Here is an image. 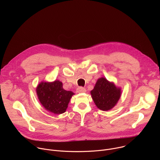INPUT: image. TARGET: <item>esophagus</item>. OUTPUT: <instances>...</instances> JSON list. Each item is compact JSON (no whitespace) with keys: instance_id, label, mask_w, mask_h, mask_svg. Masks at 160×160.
<instances>
[{"instance_id":"esophagus-1","label":"esophagus","mask_w":160,"mask_h":160,"mask_svg":"<svg viewBox=\"0 0 160 160\" xmlns=\"http://www.w3.org/2000/svg\"><path fill=\"white\" fill-rule=\"evenodd\" d=\"M77 92L78 93H85V92H86V89L83 87H78L77 89Z\"/></svg>"}]
</instances>
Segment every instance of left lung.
<instances>
[{
    "label": "left lung",
    "mask_w": 160,
    "mask_h": 160,
    "mask_svg": "<svg viewBox=\"0 0 160 160\" xmlns=\"http://www.w3.org/2000/svg\"><path fill=\"white\" fill-rule=\"evenodd\" d=\"M94 102L102 111H108L115 107L122 95V89L115 83L104 77L99 78L90 91Z\"/></svg>",
    "instance_id": "left-lung-1"
}]
</instances>
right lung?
Here are the masks:
<instances>
[{
  "mask_svg": "<svg viewBox=\"0 0 160 160\" xmlns=\"http://www.w3.org/2000/svg\"><path fill=\"white\" fill-rule=\"evenodd\" d=\"M38 99L47 111L55 115L64 113L72 96V91H67L62 88L59 80L49 82L42 81L36 88Z\"/></svg>",
  "mask_w": 160,
  "mask_h": 160,
  "instance_id": "add662e5",
  "label": "right lung"
}]
</instances>
